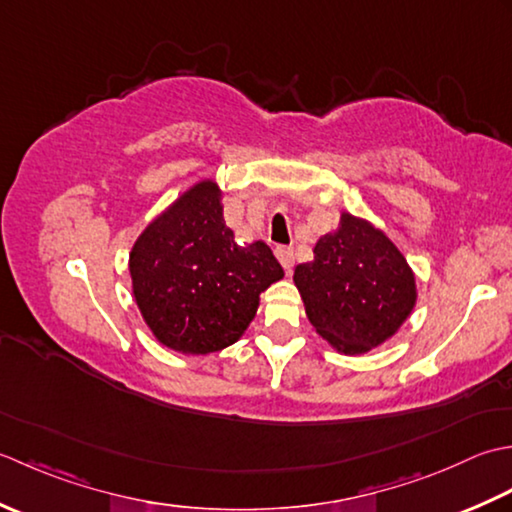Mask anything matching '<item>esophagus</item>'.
Listing matches in <instances>:
<instances>
[{
  "label": "esophagus",
  "mask_w": 512,
  "mask_h": 512,
  "mask_svg": "<svg viewBox=\"0 0 512 512\" xmlns=\"http://www.w3.org/2000/svg\"><path fill=\"white\" fill-rule=\"evenodd\" d=\"M276 258L280 260V265H283L287 271H291V267H294V247L278 245L276 247Z\"/></svg>",
  "instance_id": "34e87169"
}]
</instances>
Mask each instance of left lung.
I'll return each mask as SVG.
<instances>
[{
	"mask_svg": "<svg viewBox=\"0 0 512 512\" xmlns=\"http://www.w3.org/2000/svg\"><path fill=\"white\" fill-rule=\"evenodd\" d=\"M294 280L311 325L349 356L391 338L415 305L413 271L398 247L351 214L320 238L314 260L298 265Z\"/></svg>",
	"mask_w": 512,
	"mask_h": 512,
	"instance_id": "obj_1",
	"label": "left lung"
}]
</instances>
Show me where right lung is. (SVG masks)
Returning a JSON list of instances; mask_svg holds the SVG:
<instances>
[{"instance_id": "add662e5", "label": "right lung", "mask_w": 512, "mask_h": 512, "mask_svg": "<svg viewBox=\"0 0 512 512\" xmlns=\"http://www.w3.org/2000/svg\"><path fill=\"white\" fill-rule=\"evenodd\" d=\"M130 274L159 342L183 353H212L243 336L260 291L283 278V267L265 243L236 245L221 192L203 181L139 236Z\"/></svg>"}]
</instances>
